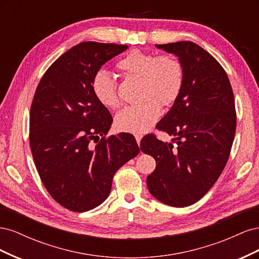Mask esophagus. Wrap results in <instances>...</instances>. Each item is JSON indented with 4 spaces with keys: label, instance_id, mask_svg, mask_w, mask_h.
<instances>
[{
    "label": "esophagus",
    "instance_id": "34e87169",
    "mask_svg": "<svg viewBox=\"0 0 259 259\" xmlns=\"http://www.w3.org/2000/svg\"><path fill=\"white\" fill-rule=\"evenodd\" d=\"M135 138H136V142H137V144H138V146H139L140 140H142V135H140V134H136V135H135Z\"/></svg>",
    "mask_w": 259,
    "mask_h": 259
}]
</instances>
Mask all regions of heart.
Masks as SVG:
<instances>
[{
  "label": "heart",
  "instance_id": "heart-1",
  "mask_svg": "<svg viewBox=\"0 0 259 259\" xmlns=\"http://www.w3.org/2000/svg\"><path fill=\"white\" fill-rule=\"evenodd\" d=\"M116 68L124 75L139 77V98L143 100L117 112L115 126L122 132L143 134L158 121L160 105L170 106L177 99L184 83L183 66L169 55L156 56L134 50L117 62ZM91 88L103 106L111 109L120 106L115 80L106 70L93 75Z\"/></svg>",
  "mask_w": 259,
  "mask_h": 259
}]
</instances>
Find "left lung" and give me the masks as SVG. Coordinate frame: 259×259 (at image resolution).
<instances>
[{
  "label": "left lung",
  "instance_id": "obj_1",
  "mask_svg": "<svg viewBox=\"0 0 259 259\" xmlns=\"http://www.w3.org/2000/svg\"><path fill=\"white\" fill-rule=\"evenodd\" d=\"M155 46L178 57L184 83L173 107L155 126L173 136L171 143L153 134L140 142L142 151L156 162L147 186L164 204L185 207L204 197L228 161L237 126L234 97L224 68L198 44Z\"/></svg>",
  "mask_w": 259,
  "mask_h": 259
}]
</instances>
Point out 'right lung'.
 <instances>
[{"instance_id": "1", "label": "right lung", "mask_w": 259, "mask_h": 259, "mask_svg": "<svg viewBox=\"0 0 259 259\" xmlns=\"http://www.w3.org/2000/svg\"><path fill=\"white\" fill-rule=\"evenodd\" d=\"M127 48L82 42L55 60L36 88L30 109L31 152L46 190L72 211L100 205L115 171L139 153L131 134L106 137L112 116L91 88L101 66Z\"/></svg>"}]
</instances>
